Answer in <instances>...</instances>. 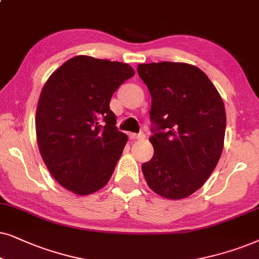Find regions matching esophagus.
Segmentation results:
<instances>
[{"label":"esophagus","instance_id":"obj_1","mask_svg":"<svg viewBox=\"0 0 259 259\" xmlns=\"http://www.w3.org/2000/svg\"><path fill=\"white\" fill-rule=\"evenodd\" d=\"M129 137L130 140H144L146 139V135H144V133H139V134H129Z\"/></svg>","mask_w":259,"mask_h":259}]
</instances>
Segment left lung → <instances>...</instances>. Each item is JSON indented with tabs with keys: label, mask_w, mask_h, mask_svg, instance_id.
Segmentation results:
<instances>
[{
	"label": "left lung",
	"mask_w": 259,
	"mask_h": 259,
	"mask_svg": "<svg viewBox=\"0 0 259 259\" xmlns=\"http://www.w3.org/2000/svg\"><path fill=\"white\" fill-rule=\"evenodd\" d=\"M151 96L154 156L142 164L149 187L184 199L205 184L224 147L226 113L219 92L201 70L184 63L137 66Z\"/></svg>",
	"instance_id": "1"
}]
</instances>
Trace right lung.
<instances>
[{
    "label": "right lung",
    "instance_id": "1",
    "mask_svg": "<svg viewBox=\"0 0 259 259\" xmlns=\"http://www.w3.org/2000/svg\"><path fill=\"white\" fill-rule=\"evenodd\" d=\"M135 72L127 64L78 55L61 65L41 91L35 127L53 178L78 195L108 184L127 137L110 110L113 92Z\"/></svg>",
    "mask_w": 259,
    "mask_h": 259
}]
</instances>
